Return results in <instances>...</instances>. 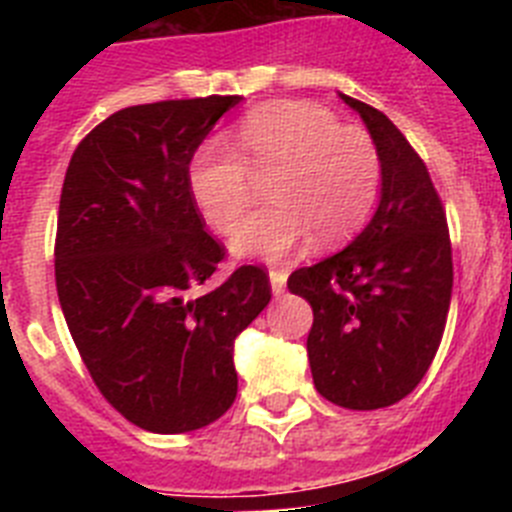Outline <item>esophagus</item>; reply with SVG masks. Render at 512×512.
Returning a JSON list of instances; mask_svg holds the SVG:
<instances>
[{
	"label": "esophagus",
	"mask_w": 512,
	"mask_h": 512,
	"mask_svg": "<svg viewBox=\"0 0 512 512\" xmlns=\"http://www.w3.org/2000/svg\"><path fill=\"white\" fill-rule=\"evenodd\" d=\"M269 282H271V292L274 295H282L284 287H287V271L284 269H271L269 271Z\"/></svg>",
	"instance_id": "esophagus-1"
}]
</instances>
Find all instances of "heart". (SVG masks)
I'll use <instances>...</instances> for the list:
<instances>
[{"label":"heart","mask_w":512,"mask_h":512,"mask_svg":"<svg viewBox=\"0 0 512 512\" xmlns=\"http://www.w3.org/2000/svg\"><path fill=\"white\" fill-rule=\"evenodd\" d=\"M253 179H269V205L235 230L233 251L279 261L310 235L333 248L359 233L382 187V156L366 130L346 128L318 104L274 102L243 120L235 151L207 143L189 166V192L212 230L235 228L253 200Z\"/></svg>","instance_id":"heart-1"}]
</instances>
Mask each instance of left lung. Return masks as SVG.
<instances>
[{
  "label": "left lung",
  "instance_id": "left-lung-1",
  "mask_svg": "<svg viewBox=\"0 0 512 512\" xmlns=\"http://www.w3.org/2000/svg\"><path fill=\"white\" fill-rule=\"evenodd\" d=\"M382 156V200L341 253L292 271L287 287L312 307L307 336L315 390L348 410L395 405L418 387L451 305V238L431 174L395 122L341 94Z\"/></svg>",
  "mask_w": 512,
  "mask_h": 512
}]
</instances>
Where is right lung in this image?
<instances>
[{
	"mask_svg": "<svg viewBox=\"0 0 512 512\" xmlns=\"http://www.w3.org/2000/svg\"><path fill=\"white\" fill-rule=\"evenodd\" d=\"M241 97L135 104L102 120L66 169L56 228L63 318L97 390L130 423L187 433L233 405V341L269 305V274L225 261L189 192V164Z\"/></svg>",
	"mask_w": 512,
	"mask_h": 512,
	"instance_id": "right-lung-1",
	"label": "right lung"
}]
</instances>
